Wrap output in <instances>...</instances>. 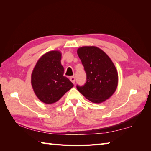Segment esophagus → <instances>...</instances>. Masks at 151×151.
Masks as SVG:
<instances>
[{
  "instance_id": "34e87169",
  "label": "esophagus",
  "mask_w": 151,
  "mask_h": 151,
  "mask_svg": "<svg viewBox=\"0 0 151 151\" xmlns=\"http://www.w3.org/2000/svg\"><path fill=\"white\" fill-rule=\"evenodd\" d=\"M70 81L72 82L73 84H75V76H71V77H70Z\"/></svg>"
}]
</instances>
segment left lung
<instances>
[{
	"label": "left lung",
	"mask_w": 151,
	"mask_h": 151,
	"mask_svg": "<svg viewBox=\"0 0 151 151\" xmlns=\"http://www.w3.org/2000/svg\"><path fill=\"white\" fill-rule=\"evenodd\" d=\"M87 76L84 86H77L80 93L93 103H102L110 98L118 86V73L113 62L102 49L84 46L77 49Z\"/></svg>",
	"instance_id": "1"
}]
</instances>
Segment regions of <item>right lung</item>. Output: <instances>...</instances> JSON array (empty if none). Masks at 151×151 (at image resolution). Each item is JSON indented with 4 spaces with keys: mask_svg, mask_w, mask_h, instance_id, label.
<instances>
[{
    "mask_svg": "<svg viewBox=\"0 0 151 151\" xmlns=\"http://www.w3.org/2000/svg\"><path fill=\"white\" fill-rule=\"evenodd\" d=\"M62 52L50 50L37 60L31 75V84L35 95L45 104L58 101L73 87V83L63 76L61 63Z\"/></svg>",
    "mask_w": 151,
    "mask_h": 151,
    "instance_id": "obj_1",
    "label": "right lung"
}]
</instances>
